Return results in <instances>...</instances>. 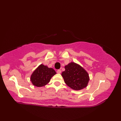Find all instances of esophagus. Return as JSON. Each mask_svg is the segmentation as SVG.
<instances>
[{"label": "esophagus", "instance_id": "1", "mask_svg": "<svg viewBox=\"0 0 121 121\" xmlns=\"http://www.w3.org/2000/svg\"><path fill=\"white\" fill-rule=\"evenodd\" d=\"M56 72H57L58 74H60L61 73V71L60 70H58L57 71H56Z\"/></svg>", "mask_w": 121, "mask_h": 121}]
</instances>
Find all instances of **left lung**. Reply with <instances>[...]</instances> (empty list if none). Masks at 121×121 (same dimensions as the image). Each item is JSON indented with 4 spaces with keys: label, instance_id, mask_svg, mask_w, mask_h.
Wrapping results in <instances>:
<instances>
[{
    "label": "left lung",
    "instance_id": "1",
    "mask_svg": "<svg viewBox=\"0 0 121 121\" xmlns=\"http://www.w3.org/2000/svg\"><path fill=\"white\" fill-rule=\"evenodd\" d=\"M65 71L61 74L65 83L76 91L87 87L89 81L88 73L82 66L74 62L65 66Z\"/></svg>",
    "mask_w": 121,
    "mask_h": 121
}]
</instances>
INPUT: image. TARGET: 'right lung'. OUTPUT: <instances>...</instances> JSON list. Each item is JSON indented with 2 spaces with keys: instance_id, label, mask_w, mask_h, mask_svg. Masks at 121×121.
Segmentation results:
<instances>
[{
  "instance_id": "right-lung-1",
  "label": "right lung",
  "mask_w": 121,
  "mask_h": 121,
  "mask_svg": "<svg viewBox=\"0 0 121 121\" xmlns=\"http://www.w3.org/2000/svg\"><path fill=\"white\" fill-rule=\"evenodd\" d=\"M56 74V71L52 68H49L42 64L32 74L30 81L35 86L43 87L47 85Z\"/></svg>"
}]
</instances>
